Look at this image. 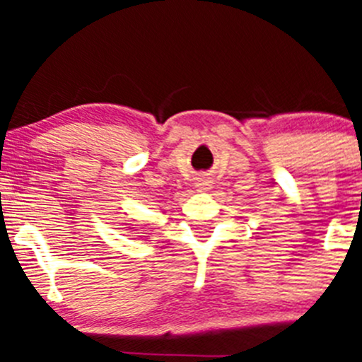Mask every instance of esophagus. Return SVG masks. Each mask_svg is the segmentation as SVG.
<instances>
[{
    "instance_id": "obj_1",
    "label": "esophagus",
    "mask_w": 362,
    "mask_h": 362,
    "mask_svg": "<svg viewBox=\"0 0 362 362\" xmlns=\"http://www.w3.org/2000/svg\"><path fill=\"white\" fill-rule=\"evenodd\" d=\"M212 181H209V179H199V183H197V188H199V190H209L210 187H212Z\"/></svg>"
}]
</instances>
